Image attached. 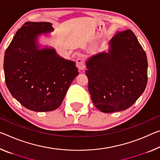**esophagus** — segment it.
Masks as SVG:
<instances>
[{
	"label": "esophagus",
	"instance_id": "esophagus-1",
	"mask_svg": "<svg viewBox=\"0 0 160 160\" xmlns=\"http://www.w3.org/2000/svg\"><path fill=\"white\" fill-rule=\"evenodd\" d=\"M76 66H77L80 71L84 70L85 68V60L82 58H78L77 60H76Z\"/></svg>",
	"mask_w": 160,
	"mask_h": 160
}]
</instances>
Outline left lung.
I'll return each instance as SVG.
<instances>
[{"label":"left lung","instance_id":"1","mask_svg":"<svg viewBox=\"0 0 160 160\" xmlns=\"http://www.w3.org/2000/svg\"><path fill=\"white\" fill-rule=\"evenodd\" d=\"M109 45L108 52L88 59L85 71L91 100L105 113L131 107L148 82L146 53L132 30L118 32Z\"/></svg>","mask_w":160,"mask_h":160}]
</instances>
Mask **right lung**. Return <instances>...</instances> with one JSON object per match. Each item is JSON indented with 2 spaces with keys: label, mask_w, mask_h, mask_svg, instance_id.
Instances as JSON below:
<instances>
[{
  "label": "right lung",
  "mask_w": 160,
  "mask_h": 160,
  "mask_svg": "<svg viewBox=\"0 0 160 160\" xmlns=\"http://www.w3.org/2000/svg\"><path fill=\"white\" fill-rule=\"evenodd\" d=\"M53 30L51 22H26L4 55L8 89L22 106L36 112L56 110L79 74L75 62L60 57L54 48L39 49L38 37Z\"/></svg>",
  "instance_id": "1"
}]
</instances>
